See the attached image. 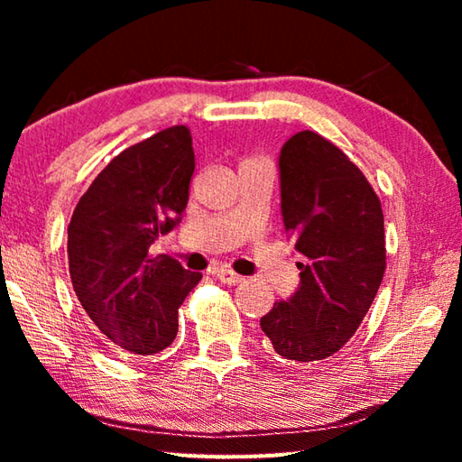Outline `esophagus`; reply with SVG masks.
I'll return each mask as SVG.
<instances>
[{"label":"esophagus","instance_id":"esophagus-1","mask_svg":"<svg viewBox=\"0 0 462 462\" xmlns=\"http://www.w3.org/2000/svg\"><path fill=\"white\" fill-rule=\"evenodd\" d=\"M214 275H216V279H220L222 283H226V285H236V283H240V281H242V275H238V273H234L230 267L217 269V271H214Z\"/></svg>","mask_w":462,"mask_h":462}]
</instances>
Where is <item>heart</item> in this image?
<instances>
[{"instance_id": "b5f03b06", "label": "heart", "mask_w": 462, "mask_h": 462, "mask_svg": "<svg viewBox=\"0 0 462 462\" xmlns=\"http://www.w3.org/2000/svg\"><path fill=\"white\" fill-rule=\"evenodd\" d=\"M248 161H253V159H248Z\"/></svg>"}]
</instances>
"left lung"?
I'll list each match as a JSON object with an SVG mask.
<instances>
[{
    "label": "left lung",
    "mask_w": 462,
    "mask_h": 462,
    "mask_svg": "<svg viewBox=\"0 0 462 462\" xmlns=\"http://www.w3.org/2000/svg\"><path fill=\"white\" fill-rule=\"evenodd\" d=\"M281 214L301 283L261 318L279 356L316 363L353 338L385 273V228L363 171L318 132L281 148Z\"/></svg>",
    "instance_id": "left-lung-1"
}]
</instances>
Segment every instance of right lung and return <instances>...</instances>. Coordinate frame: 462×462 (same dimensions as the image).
Instances as JSON below:
<instances>
[{
  "label": "right lung",
  "instance_id": "1",
  "mask_svg": "<svg viewBox=\"0 0 462 462\" xmlns=\"http://www.w3.org/2000/svg\"><path fill=\"white\" fill-rule=\"evenodd\" d=\"M195 171L191 132L171 126L107 162L77 203L67 253L73 289L91 322L132 355L165 350L177 310L201 273L148 253L181 220Z\"/></svg>",
  "mask_w": 462,
  "mask_h": 462
}]
</instances>
